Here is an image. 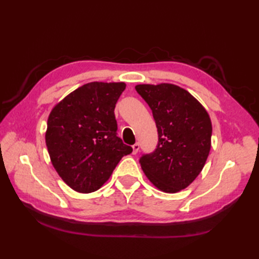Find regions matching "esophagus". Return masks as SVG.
I'll use <instances>...</instances> for the list:
<instances>
[{"label": "esophagus", "instance_id": "1", "mask_svg": "<svg viewBox=\"0 0 259 259\" xmlns=\"http://www.w3.org/2000/svg\"><path fill=\"white\" fill-rule=\"evenodd\" d=\"M133 153L134 155H137V153H138V151H139V149H140V145L138 144V142H136V144L133 146Z\"/></svg>", "mask_w": 259, "mask_h": 259}]
</instances>
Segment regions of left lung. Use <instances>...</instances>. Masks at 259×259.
Wrapping results in <instances>:
<instances>
[{
    "label": "left lung",
    "mask_w": 259,
    "mask_h": 259,
    "mask_svg": "<svg viewBox=\"0 0 259 259\" xmlns=\"http://www.w3.org/2000/svg\"><path fill=\"white\" fill-rule=\"evenodd\" d=\"M158 130L156 150L140 158L147 178L159 190L175 194L201 172L211 147V120L201 103L171 83L138 84Z\"/></svg>",
    "instance_id": "left-lung-1"
}]
</instances>
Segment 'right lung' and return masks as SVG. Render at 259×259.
<instances>
[{"label":"right lung","instance_id":"obj_1","mask_svg":"<svg viewBox=\"0 0 259 259\" xmlns=\"http://www.w3.org/2000/svg\"><path fill=\"white\" fill-rule=\"evenodd\" d=\"M124 89V82H90L56 104L49 115L46 142L51 162L75 191L98 190L121 158L133 152L117 136L114 117Z\"/></svg>","mask_w":259,"mask_h":259}]
</instances>
